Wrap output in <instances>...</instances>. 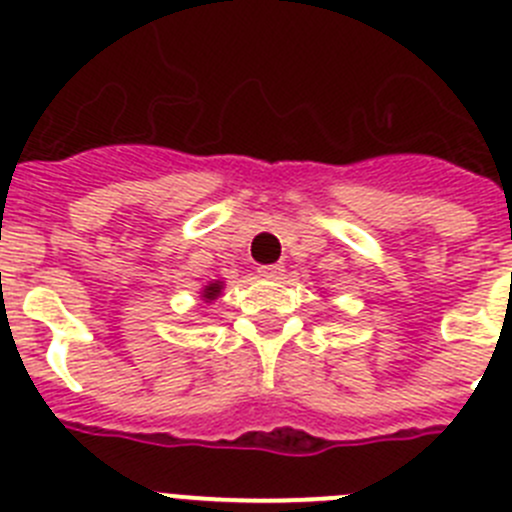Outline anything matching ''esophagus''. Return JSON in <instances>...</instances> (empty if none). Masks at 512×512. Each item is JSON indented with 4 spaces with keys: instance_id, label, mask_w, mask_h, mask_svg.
<instances>
[{
    "instance_id": "1",
    "label": "esophagus",
    "mask_w": 512,
    "mask_h": 512,
    "mask_svg": "<svg viewBox=\"0 0 512 512\" xmlns=\"http://www.w3.org/2000/svg\"><path fill=\"white\" fill-rule=\"evenodd\" d=\"M257 272H260L265 280H278L280 275L285 272V267L283 265H262V267H257Z\"/></svg>"
}]
</instances>
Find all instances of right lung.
Returning <instances> with one entry per match:
<instances>
[{"label":"right lung","mask_w":512,"mask_h":512,"mask_svg":"<svg viewBox=\"0 0 512 512\" xmlns=\"http://www.w3.org/2000/svg\"><path fill=\"white\" fill-rule=\"evenodd\" d=\"M219 295H222V280H214V283L204 285V290H202L204 303H212V300H217Z\"/></svg>","instance_id":"1"}]
</instances>
